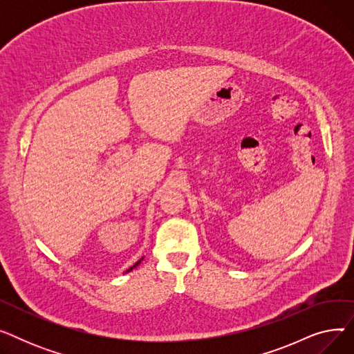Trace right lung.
<instances>
[{
	"mask_svg": "<svg viewBox=\"0 0 354 354\" xmlns=\"http://www.w3.org/2000/svg\"><path fill=\"white\" fill-rule=\"evenodd\" d=\"M142 259H143V257H142V258H140V259H139V261H138V263H136V264H135V266H132V267H130V268H127V270H126V272H129V271H132V270H133V268H136V267H138V266H139V264H140V263H142Z\"/></svg>",
	"mask_w": 354,
	"mask_h": 354,
	"instance_id": "obj_1",
	"label": "right lung"
}]
</instances>
